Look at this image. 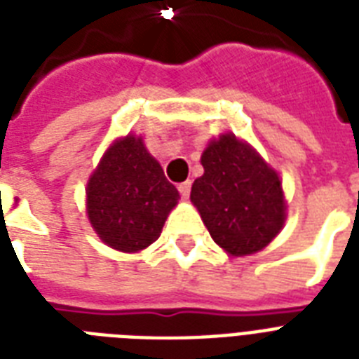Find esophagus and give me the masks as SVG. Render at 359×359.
Listing matches in <instances>:
<instances>
[{
  "mask_svg": "<svg viewBox=\"0 0 359 359\" xmlns=\"http://www.w3.org/2000/svg\"><path fill=\"white\" fill-rule=\"evenodd\" d=\"M190 190H191V182L190 180H186V182H182V184H179V194L184 199H188L190 197Z\"/></svg>",
  "mask_w": 359,
  "mask_h": 359,
  "instance_id": "obj_1",
  "label": "esophagus"
}]
</instances>
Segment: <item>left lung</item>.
<instances>
[{"label":"left lung","instance_id":"1","mask_svg":"<svg viewBox=\"0 0 359 359\" xmlns=\"http://www.w3.org/2000/svg\"><path fill=\"white\" fill-rule=\"evenodd\" d=\"M203 177L190 199L218 245L231 255H250L278 235L285 199L278 173L250 145L222 135L203 152Z\"/></svg>","mask_w":359,"mask_h":359}]
</instances>
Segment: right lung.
<instances>
[{
	"label": "right lung",
	"mask_w": 359,
	"mask_h": 359,
	"mask_svg": "<svg viewBox=\"0 0 359 359\" xmlns=\"http://www.w3.org/2000/svg\"><path fill=\"white\" fill-rule=\"evenodd\" d=\"M177 201V188L134 135L109 147L87 184L89 222L109 248L128 253L160 236Z\"/></svg>",
	"instance_id": "obj_1"
}]
</instances>
